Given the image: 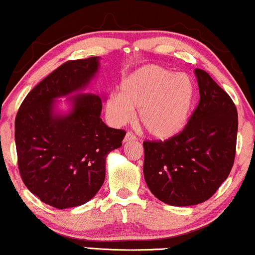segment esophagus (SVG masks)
Listing matches in <instances>:
<instances>
[{
	"mask_svg": "<svg viewBox=\"0 0 255 255\" xmlns=\"http://www.w3.org/2000/svg\"><path fill=\"white\" fill-rule=\"evenodd\" d=\"M132 140H136V138H135L133 134L131 133V132H128V133L125 134V136H124L123 141L124 142H128V141H132Z\"/></svg>",
	"mask_w": 255,
	"mask_h": 255,
	"instance_id": "esophagus-1",
	"label": "esophagus"
}]
</instances>
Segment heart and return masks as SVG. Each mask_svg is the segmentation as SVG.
Returning <instances> with one entry per match:
<instances>
[{
    "mask_svg": "<svg viewBox=\"0 0 255 255\" xmlns=\"http://www.w3.org/2000/svg\"><path fill=\"white\" fill-rule=\"evenodd\" d=\"M193 99L189 77L158 65H145L122 82L119 95L106 101V114L112 123L123 125L138 110V123L154 139L165 140L185 127Z\"/></svg>",
    "mask_w": 255,
    "mask_h": 255,
    "instance_id": "b5f03b06",
    "label": "heart"
}]
</instances>
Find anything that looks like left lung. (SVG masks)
Listing matches in <instances>:
<instances>
[{
    "instance_id": "8db88e82",
    "label": "left lung",
    "mask_w": 255,
    "mask_h": 255,
    "mask_svg": "<svg viewBox=\"0 0 255 255\" xmlns=\"http://www.w3.org/2000/svg\"><path fill=\"white\" fill-rule=\"evenodd\" d=\"M200 101L180 133L145 141L143 176L158 200L185 207L205 202L228 178L235 161L238 114L204 70L195 69Z\"/></svg>"
}]
</instances>
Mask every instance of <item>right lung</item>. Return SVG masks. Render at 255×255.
Wrapping results in <instances>:
<instances>
[{
	"label": "right lung",
	"instance_id": "right-lung-1",
	"mask_svg": "<svg viewBox=\"0 0 255 255\" xmlns=\"http://www.w3.org/2000/svg\"><path fill=\"white\" fill-rule=\"evenodd\" d=\"M100 57L69 61L26 95L14 121L18 168L27 189L58 209L82 206L101 189L106 158L120 148L125 131L101 120L102 99L86 88ZM69 96L70 109L57 110V99Z\"/></svg>",
	"mask_w": 255,
	"mask_h": 255
}]
</instances>
